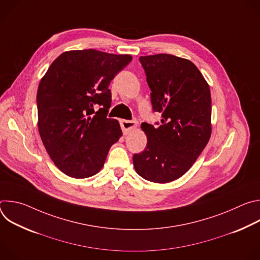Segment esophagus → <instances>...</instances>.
Segmentation results:
<instances>
[{
    "instance_id": "34e87169",
    "label": "esophagus",
    "mask_w": 260,
    "mask_h": 260,
    "mask_svg": "<svg viewBox=\"0 0 260 260\" xmlns=\"http://www.w3.org/2000/svg\"><path fill=\"white\" fill-rule=\"evenodd\" d=\"M120 125H121L123 134L127 135L133 128L136 127L137 121L136 120H125V119H122V120H120Z\"/></svg>"
}]
</instances>
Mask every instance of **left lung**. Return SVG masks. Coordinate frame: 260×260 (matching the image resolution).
Returning a JSON list of instances; mask_svg holds the SVG:
<instances>
[{
    "instance_id": "1",
    "label": "left lung",
    "mask_w": 260,
    "mask_h": 260,
    "mask_svg": "<svg viewBox=\"0 0 260 260\" xmlns=\"http://www.w3.org/2000/svg\"><path fill=\"white\" fill-rule=\"evenodd\" d=\"M150 87L153 112L160 122H143L147 146L134 154L136 172L144 179L168 183L186 173L211 137L210 87L190 60L172 54L140 56Z\"/></svg>"
}]
</instances>
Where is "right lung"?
Listing matches in <instances>:
<instances>
[{
    "mask_svg": "<svg viewBox=\"0 0 260 260\" xmlns=\"http://www.w3.org/2000/svg\"><path fill=\"white\" fill-rule=\"evenodd\" d=\"M132 58L94 49L67 51L41 79L37 92L40 137L66 175L78 179L95 175L121 137L118 121L107 117L109 84Z\"/></svg>",
    "mask_w": 260,
    "mask_h": 260,
    "instance_id": "obj_1",
    "label": "right lung"
}]
</instances>
